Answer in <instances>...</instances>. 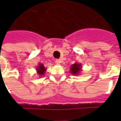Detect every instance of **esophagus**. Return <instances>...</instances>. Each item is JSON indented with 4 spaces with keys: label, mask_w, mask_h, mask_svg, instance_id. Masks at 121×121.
Returning a JSON list of instances; mask_svg holds the SVG:
<instances>
[{
    "label": "esophagus",
    "mask_w": 121,
    "mask_h": 121,
    "mask_svg": "<svg viewBox=\"0 0 121 121\" xmlns=\"http://www.w3.org/2000/svg\"><path fill=\"white\" fill-rule=\"evenodd\" d=\"M61 63V60H56V64L59 65V64Z\"/></svg>",
    "instance_id": "esophagus-1"
}]
</instances>
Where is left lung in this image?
<instances>
[{"label": "left lung", "instance_id": "1", "mask_svg": "<svg viewBox=\"0 0 121 121\" xmlns=\"http://www.w3.org/2000/svg\"><path fill=\"white\" fill-rule=\"evenodd\" d=\"M81 65L78 63H75L71 66V73L73 74H76L79 73V72L81 70Z\"/></svg>", "mask_w": 121, "mask_h": 121}]
</instances>
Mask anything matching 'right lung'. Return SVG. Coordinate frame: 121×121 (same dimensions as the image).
Returning <instances> with one entry per match:
<instances>
[{
    "label": "right lung",
    "mask_w": 121,
    "mask_h": 121,
    "mask_svg": "<svg viewBox=\"0 0 121 121\" xmlns=\"http://www.w3.org/2000/svg\"><path fill=\"white\" fill-rule=\"evenodd\" d=\"M37 74H39V75H43V74L45 73V67L43 64H39V65L37 67Z\"/></svg>",
    "instance_id": "right-lung-1"
}]
</instances>
